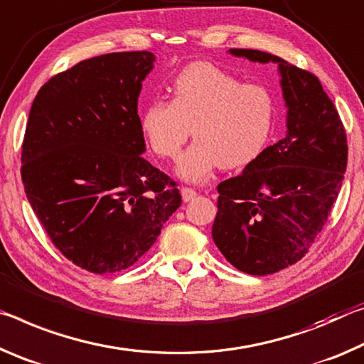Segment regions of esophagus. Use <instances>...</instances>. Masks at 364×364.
<instances>
[{
  "instance_id": "34e87169",
  "label": "esophagus",
  "mask_w": 364,
  "mask_h": 364,
  "mask_svg": "<svg viewBox=\"0 0 364 364\" xmlns=\"http://www.w3.org/2000/svg\"><path fill=\"white\" fill-rule=\"evenodd\" d=\"M181 195H182V201L183 203H187V201H192L195 196H196V192L193 188H187V187H183L182 190H181Z\"/></svg>"
}]
</instances>
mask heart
I'll return each instance as SVG.
<instances>
[{
	"label": "heart",
	"instance_id": "b5f03b06",
	"mask_svg": "<svg viewBox=\"0 0 364 364\" xmlns=\"http://www.w3.org/2000/svg\"><path fill=\"white\" fill-rule=\"evenodd\" d=\"M276 121V100L259 83H243L211 63H193L172 80V101L154 98L140 127L151 150L176 159L188 136L195 143L177 164L183 181L206 182L218 168L235 169L259 156Z\"/></svg>",
	"mask_w": 364,
	"mask_h": 364
}]
</instances>
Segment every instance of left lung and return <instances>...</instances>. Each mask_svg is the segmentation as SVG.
Here are the masks:
<instances>
[{
  "label": "left lung",
  "instance_id": "1",
  "mask_svg": "<svg viewBox=\"0 0 364 364\" xmlns=\"http://www.w3.org/2000/svg\"><path fill=\"white\" fill-rule=\"evenodd\" d=\"M228 53L276 63L287 108L284 139L218 186L211 230L232 266L267 276L301 259L323 229L347 169V136L316 75L264 51Z\"/></svg>",
  "mask_w": 364,
  "mask_h": 364
}]
</instances>
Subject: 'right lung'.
<instances>
[{
  "mask_svg": "<svg viewBox=\"0 0 364 364\" xmlns=\"http://www.w3.org/2000/svg\"><path fill=\"white\" fill-rule=\"evenodd\" d=\"M150 51L85 59L35 97L22 145L28 203L65 258L95 274L132 266L182 203L176 182L141 156L136 103Z\"/></svg>",
  "mask_w": 364,
  "mask_h": 364,
  "instance_id": "right-lung-1",
  "label": "right lung"
}]
</instances>
